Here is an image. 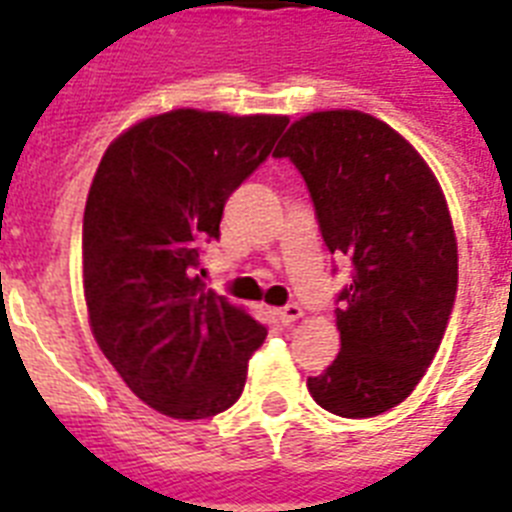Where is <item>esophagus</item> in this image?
<instances>
[{"label":"esophagus","mask_w":512,"mask_h":512,"mask_svg":"<svg viewBox=\"0 0 512 512\" xmlns=\"http://www.w3.org/2000/svg\"><path fill=\"white\" fill-rule=\"evenodd\" d=\"M276 315H278V321L284 323V326H292L294 321H299V318H302V307L286 305V307H281V310H276Z\"/></svg>","instance_id":"34e87169"}]
</instances>
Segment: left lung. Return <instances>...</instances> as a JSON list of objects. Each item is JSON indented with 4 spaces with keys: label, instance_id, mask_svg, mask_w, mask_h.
I'll return each mask as SVG.
<instances>
[{
    "label": "left lung",
    "instance_id": "left-lung-1",
    "mask_svg": "<svg viewBox=\"0 0 512 512\" xmlns=\"http://www.w3.org/2000/svg\"><path fill=\"white\" fill-rule=\"evenodd\" d=\"M273 155L305 178L331 255L352 260L336 307L342 352L307 389L342 418L386 413L423 378L455 305L458 242L442 186L405 136L360 110L294 120Z\"/></svg>",
    "mask_w": 512,
    "mask_h": 512
}]
</instances>
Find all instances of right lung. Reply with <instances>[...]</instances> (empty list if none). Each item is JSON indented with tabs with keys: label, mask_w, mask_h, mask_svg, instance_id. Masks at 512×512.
I'll return each mask as SVG.
<instances>
[{
	"label": "right lung",
	"mask_w": 512,
	"mask_h": 512,
	"mask_svg": "<svg viewBox=\"0 0 512 512\" xmlns=\"http://www.w3.org/2000/svg\"><path fill=\"white\" fill-rule=\"evenodd\" d=\"M286 115L181 107L139 120L102 155L83 213L91 334L157 413L199 421L234 405L263 323L205 289L199 244L270 155Z\"/></svg>",
	"instance_id": "add662e5"
}]
</instances>
